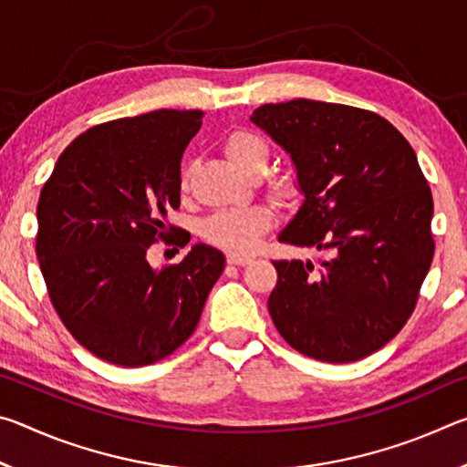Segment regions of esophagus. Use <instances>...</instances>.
<instances>
[{"mask_svg": "<svg viewBox=\"0 0 467 467\" xmlns=\"http://www.w3.org/2000/svg\"><path fill=\"white\" fill-rule=\"evenodd\" d=\"M226 262L231 265H249L253 259L247 255H234V253H231V255H226Z\"/></svg>", "mask_w": 467, "mask_h": 467, "instance_id": "obj_1", "label": "esophagus"}]
</instances>
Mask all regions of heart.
<instances>
[{
  "label": "heart",
  "instance_id": "1",
  "mask_svg": "<svg viewBox=\"0 0 467 467\" xmlns=\"http://www.w3.org/2000/svg\"><path fill=\"white\" fill-rule=\"evenodd\" d=\"M224 152L243 175H264L270 164V146L255 131L239 130L224 140ZM187 179H183V187ZM265 192L275 202H286L296 193L295 179L288 175H270L265 179ZM272 212L264 205H239V208L218 210L200 226L202 236L220 249L247 253L255 249L259 239L272 228Z\"/></svg>",
  "mask_w": 467,
  "mask_h": 467
}]
</instances>
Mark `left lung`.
<instances>
[{"mask_svg": "<svg viewBox=\"0 0 467 467\" xmlns=\"http://www.w3.org/2000/svg\"><path fill=\"white\" fill-rule=\"evenodd\" d=\"M251 121L290 154L300 193L280 243L326 253L274 262L275 329L305 357L354 362L400 334L434 255L432 193L408 140L373 110L296 99Z\"/></svg>", "mask_w": 467, "mask_h": 467, "instance_id": "left-lung-1", "label": "left lung"}]
</instances>
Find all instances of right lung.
Returning a JSON list of instances; mask_svg holds the SVG:
<instances>
[{
	"label": "right lung",
	"instance_id": "1",
	"mask_svg": "<svg viewBox=\"0 0 467 467\" xmlns=\"http://www.w3.org/2000/svg\"><path fill=\"white\" fill-rule=\"evenodd\" d=\"M203 110L158 109L107 121L63 150L41 192L36 257L63 326L94 357L119 367L162 360L193 334L224 255L197 243L154 270L146 253L181 203V156Z\"/></svg>",
	"mask_w": 467,
	"mask_h": 467
}]
</instances>
